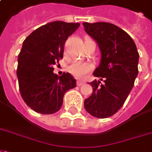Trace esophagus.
Wrapping results in <instances>:
<instances>
[{"label": "esophagus", "mask_w": 152, "mask_h": 152, "mask_svg": "<svg viewBox=\"0 0 152 152\" xmlns=\"http://www.w3.org/2000/svg\"><path fill=\"white\" fill-rule=\"evenodd\" d=\"M83 84H84V82H83V81H77V85L78 86H80L83 85Z\"/></svg>", "instance_id": "obj_1"}]
</instances>
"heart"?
<instances>
[{
	"label": "heart",
	"mask_w": 152,
	"mask_h": 152,
	"mask_svg": "<svg viewBox=\"0 0 152 152\" xmlns=\"http://www.w3.org/2000/svg\"><path fill=\"white\" fill-rule=\"evenodd\" d=\"M93 69V65L89 62L74 61L69 66V71L77 78H83L85 75Z\"/></svg>",
	"instance_id": "obj_1"
}]
</instances>
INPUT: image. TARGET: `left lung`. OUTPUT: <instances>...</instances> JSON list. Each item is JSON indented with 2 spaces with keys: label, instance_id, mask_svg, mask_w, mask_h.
Masks as SVG:
<instances>
[{
  "label": "left lung",
  "instance_id": "obj_1",
  "mask_svg": "<svg viewBox=\"0 0 152 152\" xmlns=\"http://www.w3.org/2000/svg\"><path fill=\"white\" fill-rule=\"evenodd\" d=\"M86 34L99 45L101 61L93 75L104 80L90 84L93 92L84 101L86 110L94 117L108 118L123 107L138 75L140 54L126 32L108 22L83 23Z\"/></svg>",
  "mask_w": 152,
  "mask_h": 152
}]
</instances>
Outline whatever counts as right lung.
I'll return each mask as SVG.
<instances>
[{
	"mask_svg": "<svg viewBox=\"0 0 152 152\" xmlns=\"http://www.w3.org/2000/svg\"><path fill=\"white\" fill-rule=\"evenodd\" d=\"M79 26L56 20L35 29L23 42L17 76L21 97L34 111L43 115L58 111L64 94L76 86L69 73L58 76L53 66L63 58L65 42Z\"/></svg>",
	"mask_w": 152,
	"mask_h": 152,
	"instance_id": "right-lung-1",
	"label": "right lung"
}]
</instances>
